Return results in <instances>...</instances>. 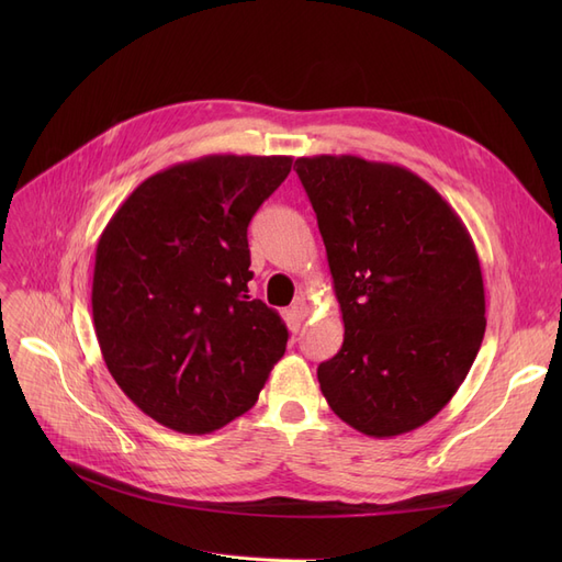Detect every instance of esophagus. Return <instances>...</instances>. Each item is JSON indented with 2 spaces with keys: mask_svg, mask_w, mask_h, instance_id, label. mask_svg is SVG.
Here are the masks:
<instances>
[{
  "mask_svg": "<svg viewBox=\"0 0 562 562\" xmlns=\"http://www.w3.org/2000/svg\"><path fill=\"white\" fill-rule=\"evenodd\" d=\"M291 314L297 318V321H304L310 316V304L304 302V297L300 295L295 302H293V307H291Z\"/></svg>",
  "mask_w": 562,
  "mask_h": 562,
  "instance_id": "34e87169",
  "label": "esophagus"
}]
</instances>
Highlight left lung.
<instances>
[{"instance_id": "8db88e82", "label": "left lung", "mask_w": 562, "mask_h": 562, "mask_svg": "<svg viewBox=\"0 0 562 562\" xmlns=\"http://www.w3.org/2000/svg\"><path fill=\"white\" fill-rule=\"evenodd\" d=\"M345 342L316 375L333 413L372 438L413 431L457 394L485 335L464 223L429 182L361 157H300Z\"/></svg>"}]
</instances>
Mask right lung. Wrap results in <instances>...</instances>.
I'll use <instances>...</instances> for the list:
<instances>
[{
  "label": "right lung",
  "instance_id": "obj_1",
  "mask_svg": "<svg viewBox=\"0 0 562 562\" xmlns=\"http://www.w3.org/2000/svg\"><path fill=\"white\" fill-rule=\"evenodd\" d=\"M293 157L209 155L140 182L95 248L93 328L119 389L180 434L244 415L288 342L248 295V225Z\"/></svg>",
  "mask_w": 562,
  "mask_h": 562
}]
</instances>
